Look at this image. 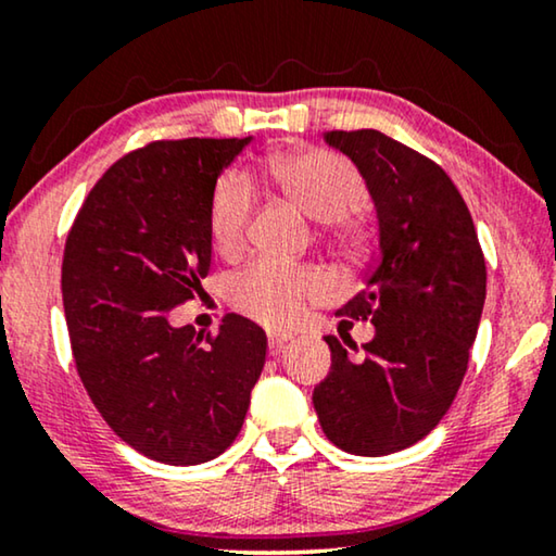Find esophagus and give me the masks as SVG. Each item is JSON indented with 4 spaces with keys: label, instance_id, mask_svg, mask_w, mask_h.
I'll return each instance as SVG.
<instances>
[{
    "label": "esophagus",
    "instance_id": "esophagus-1",
    "mask_svg": "<svg viewBox=\"0 0 556 556\" xmlns=\"http://www.w3.org/2000/svg\"><path fill=\"white\" fill-rule=\"evenodd\" d=\"M288 339H291V337H288V333H283V331H270V333H268V349H270V354H278L280 349H283V344H286Z\"/></svg>",
    "mask_w": 556,
    "mask_h": 556
}]
</instances>
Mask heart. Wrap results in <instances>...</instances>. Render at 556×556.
Segmentation results:
<instances>
[{"instance_id":"1","label":"heart","mask_w":556,"mask_h":556,"mask_svg":"<svg viewBox=\"0 0 556 556\" xmlns=\"http://www.w3.org/2000/svg\"><path fill=\"white\" fill-rule=\"evenodd\" d=\"M263 174L303 204L311 215L326 219L337 238H359L364 223L359 217L369 187L359 166L346 156L326 149L295 151L270 156L263 162ZM257 185L245 169L219 174L210 197L207 225L210 238L219 253H238L245 242L257 210ZM329 291V278L316 268H301L270 257H257L235 273L227 283L232 306L255 321L288 326L303 314L308 301Z\"/></svg>"}]
</instances>
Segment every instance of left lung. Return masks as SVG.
Segmentation results:
<instances>
[{
  "label": "left lung",
  "instance_id": "8db88e82",
  "mask_svg": "<svg viewBox=\"0 0 556 556\" xmlns=\"http://www.w3.org/2000/svg\"><path fill=\"white\" fill-rule=\"evenodd\" d=\"M326 141L359 166L377 204L379 255L339 308L377 333L352 344L359 356L326 337L331 371L314 407L333 445L377 458L415 445L451 409L481 321L485 261L466 200L432 159L375 128Z\"/></svg>",
  "mask_w": 556,
  "mask_h": 556
}]
</instances>
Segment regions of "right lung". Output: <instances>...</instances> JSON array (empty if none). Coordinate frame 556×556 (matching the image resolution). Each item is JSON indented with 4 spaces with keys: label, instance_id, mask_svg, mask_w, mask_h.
Returning a JSON list of instances; mask_svg holds the SVG:
<instances>
[{
    "label": "right lung",
    "instance_id": "add662e5",
    "mask_svg": "<svg viewBox=\"0 0 556 556\" xmlns=\"http://www.w3.org/2000/svg\"><path fill=\"white\" fill-rule=\"evenodd\" d=\"M250 139L151 141L111 164L73 219L63 306L75 369L116 435L166 466H197L245 422L268 339L227 314L217 333L174 329L212 263L210 197Z\"/></svg>",
    "mask_w": 556,
    "mask_h": 556
}]
</instances>
